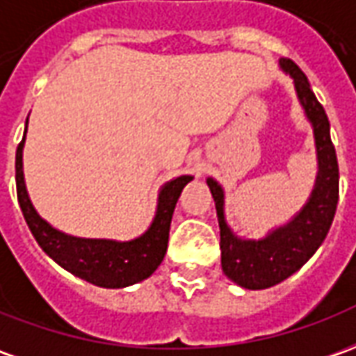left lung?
Masks as SVG:
<instances>
[{
  "label": "left lung",
  "instance_id": "obj_1",
  "mask_svg": "<svg viewBox=\"0 0 356 356\" xmlns=\"http://www.w3.org/2000/svg\"><path fill=\"white\" fill-rule=\"evenodd\" d=\"M281 67L295 79L296 92L306 116L312 122L320 172L310 202L283 229H277L264 240H240L222 217V190L213 178L207 180L220 229V266L225 275L244 289L273 286L305 266L325 238L339 202V166L330 137V120L310 89L308 77L295 61L283 58Z\"/></svg>",
  "mask_w": 356,
  "mask_h": 356
}]
</instances>
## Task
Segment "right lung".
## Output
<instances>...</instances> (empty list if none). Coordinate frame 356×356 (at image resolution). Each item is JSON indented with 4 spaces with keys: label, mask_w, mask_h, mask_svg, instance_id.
I'll list each match as a JSON object with an SVG mask.
<instances>
[{
    "label": "right lung",
    "mask_w": 356,
    "mask_h": 356,
    "mask_svg": "<svg viewBox=\"0 0 356 356\" xmlns=\"http://www.w3.org/2000/svg\"><path fill=\"white\" fill-rule=\"evenodd\" d=\"M23 145L24 137L17 147V154H15L17 200L38 246L56 264H60L73 275L81 277L92 285L104 286V289H122V286L139 283L161 266L166 254V246H168V230H170L174 207L184 186L192 180V176H180L161 190L156 217L151 229L147 230L143 236L131 242L75 238V236H67L60 230L51 229L46 220L36 215L33 203L26 195V188H24Z\"/></svg>",
    "instance_id": "add662e5"
}]
</instances>
